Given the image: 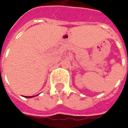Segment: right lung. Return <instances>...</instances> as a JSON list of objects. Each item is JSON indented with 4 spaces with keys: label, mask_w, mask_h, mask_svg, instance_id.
I'll list each match as a JSON object with an SVG mask.
<instances>
[{
    "label": "right lung",
    "mask_w": 128,
    "mask_h": 128,
    "mask_svg": "<svg viewBox=\"0 0 128 128\" xmlns=\"http://www.w3.org/2000/svg\"><path fill=\"white\" fill-rule=\"evenodd\" d=\"M25 97H27V98H32V97H34V96H25Z\"/></svg>",
    "instance_id": "1"
}]
</instances>
